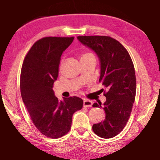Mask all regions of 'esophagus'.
Here are the masks:
<instances>
[{
    "label": "esophagus",
    "instance_id": "obj_1",
    "mask_svg": "<svg viewBox=\"0 0 160 160\" xmlns=\"http://www.w3.org/2000/svg\"><path fill=\"white\" fill-rule=\"evenodd\" d=\"M92 102L90 101V100L85 99L83 102V106L85 107H91L92 106Z\"/></svg>",
    "mask_w": 160,
    "mask_h": 160
}]
</instances>
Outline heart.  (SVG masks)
I'll use <instances>...</instances> for the list:
<instances>
[{
    "mask_svg": "<svg viewBox=\"0 0 160 160\" xmlns=\"http://www.w3.org/2000/svg\"><path fill=\"white\" fill-rule=\"evenodd\" d=\"M93 56L92 54V53H85L83 54V55L82 56V58H86V57H88V56Z\"/></svg>",
    "mask_w": 160,
    "mask_h": 160,
    "instance_id": "heart-1",
    "label": "heart"
}]
</instances>
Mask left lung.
<instances>
[{
	"label": "left lung",
	"mask_w": 160,
	"mask_h": 160,
	"mask_svg": "<svg viewBox=\"0 0 160 160\" xmlns=\"http://www.w3.org/2000/svg\"><path fill=\"white\" fill-rule=\"evenodd\" d=\"M83 45L94 51L100 62L99 82L108 90L103 104L106 116L94 124V133L103 138L117 135L126 126L131 115L136 92V78L131 56L123 46L107 36H79ZM93 107L102 108V103Z\"/></svg>",
	"instance_id": "obj_1"
}]
</instances>
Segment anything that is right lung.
Returning <instances> with one entry per match:
<instances>
[{"label": "right lung", "instance_id": "obj_1", "mask_svg": "<svg viewBox=\"0 0 160 160\" xmlns=\"http://www.w3.org/2000/svg\"><path fill=\"white\" fill-rule=\"evenodd\" d=\"M73 39V37H47L38 40L22 66V99L36 128L51 138L66 135L71 127L73 113L83 106V100L78 97L59 101L53 90L62 53Z\"/></svg>", "mask_w": 160, "mask_h": 160}]
</instances>
